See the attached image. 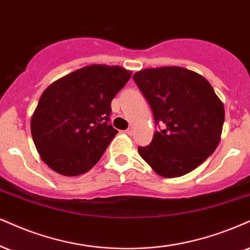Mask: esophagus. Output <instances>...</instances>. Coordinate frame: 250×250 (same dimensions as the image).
I'll use <instances>...</instances> for the list:
<instances>
[{
    "mask_svg": "<svg viewBox=\"0 0 250 250\" xmlns=\"http://www.w3.org/2000/svg\"><path fill=\"white\" fill-rule=\"evenodd\" d=\"M125 133L127 135H132V133H133V130H132V128H127V130H125Z\"/></svg>",
    "mask_w": 250,
    "mask_h": 250,
    "instance_id": "esophagus-1",
    "label": "esophagus"
}]
</instances>
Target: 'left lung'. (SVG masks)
I'll list each match as a JSON object with an SVG mask.
<instances>
[{
  "label": "left lung",
  "instance_id": "left-lung-1",
  "mask_svg": "<svg viewBox=\"0 0 250 250\" xmlns=\"http://www.w3.org/2000/svg\"><path fill=\"white\" fill-rule=\"evenodd\" d=\"M133 80L148 101L156 124L140 156L162 177H180L202 165L220 143L225 120L223 102L198 73L183 67L139 70Z\"/></svg>",
  "mask_w": 250,
  "mask_h": 250
}]
</instances>
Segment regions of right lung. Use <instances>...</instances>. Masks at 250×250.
Returning <instances> with one entry per match:
<instances>
[{"label":"right lung","instance_id":"1","mask_svg":"<svg viewBox=\"0 0 250 250\" xmlns=\"http://www.w3.org/2000/svg\"><path fill=\"white\" fill-rule=\"evenodd\" d=\"M131 75L119 66L90 64L45 89L31 118V133L52 170L78 176L100 161L118 133L107 123L111 101Z\"/></svg>","mask_w":250,"mask_h":250}]
</instances>
